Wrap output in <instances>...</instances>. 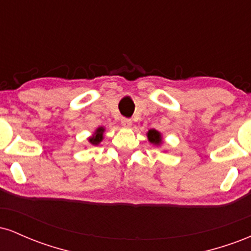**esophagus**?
Instances as JSON below:
<instances>
[{
	"mask_svg": "<svg viewBox=\"0 0 251 251\" xmlns=\"http://www.w3.org/2000/svg\"><path fill=\"white\" fill-rule=\"evenodd\" d=\"M122 125L124 126V127H131L132 120L131 119H127V118H123V119H122Z\"/></svg>",
	"mask_w": 251,
	"mask_h": 251,
	"instance_id": "obj_1",
	"label": "esophagus"
}]
</instances>
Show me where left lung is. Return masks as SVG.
Here are the masks:
<instances>
[{
  "mask_svg": "<svg viewBox=\"0 0 251 251\" xmlns=\"http://www.w3.org/2000/svg\"><path fill=\"white\" fill-rule=\"evenodd\" d=\"M148 138L150 140V143L154 144V145L159 146L160 144L163 143V139H162V134H160V132H158L157 129H150L148 132Z\"/></svg>",
  "mask_w": 251,
  "mask_h": 251,
  "instance_id": "1",
  "label": "left lung"
}]
</instances>
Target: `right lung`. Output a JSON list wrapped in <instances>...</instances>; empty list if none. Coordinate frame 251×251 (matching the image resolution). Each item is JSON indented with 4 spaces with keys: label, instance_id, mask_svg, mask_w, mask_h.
Wrapping results in <instances>:
<instances>
[{
    "label": "right lung",
    "instance_id": "add662e5",
    "mask_svg": "<svg viewBox=\"0 0 251 251\" xmlns=\"http://www.w3.org/2000/svg\"><path fill=\"white\" fill-rule=\"evenodd\" d=\"M103 131H105V128L103 127H99L97 129L96 132H94V134L92 135V137L88 138V142L92 144V145H98L99 143H101L102 138H103Z\"/></svg>",
    "mask_w": 251,
    "mask_h": 251
}]
</instances>
